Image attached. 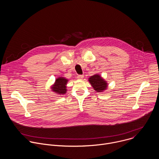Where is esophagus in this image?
Masks as SVG:
<instances>
[{
  "mask_svg": "<svg viewBox=\"0 0 159 159\" xmlns=\"http://www.w3.org/2000/svg\"><path fill=\"white\" fill-rule=\"evenodd\" d=\"M77 78H78V79L81 80L84 78V75H77Z\"/></svg>",
  "mask_w": 159,
  "mask_h": 159,
  "instance_id": "esophagus-1",
  "label": "esophagus"
}]
</instances>
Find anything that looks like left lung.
I'll return each instance as SVG.
<instances>
[{"mask_svg": "<svg viewBox=\"0 0 159 159\" xmlns=\"http://www.w3.org/2000/svg\"><path fill=\"white\" fill-rule=\"evenodd\" d=\"M89 81L97 92H102L107 87L106 82L99 75H94L89 79Z\"/></svg>", "mask_w": 159, "mask_h": 159, "instance_id": "1", "label": "left lung"}]
</instances>
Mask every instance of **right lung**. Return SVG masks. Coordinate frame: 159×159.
Returning a JSON list of instances; mask_svg holds the SVG:
<instances>
[{"label":"right lung","mask_w":159,"mask_h":159,"mask_svg":"<svg viewBox=\"0 0 159 159\" xmlns=\"http://www.w3.org/2000/svg\"><path fill=\"white\" fill-rule=\"evenodd\" d=\"M68 80L63 77L57 79L55 84L52 87V90L59 94H64L66 93V84Z\"/></svg>","instance_id":"right-lung-1"}]
</instances>
